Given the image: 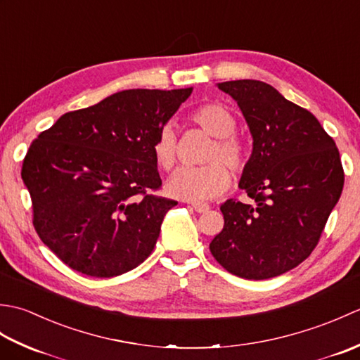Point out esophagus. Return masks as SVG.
<instances>
[{"instance_id": "34e87169", "label": "esophagus", "mask_w": 360, "mask_h": 360, "mask_svg": "<svg viewBox=\"0 0 360 360\" xmlns=\"http://www.w3.org/2000/svg\"><path fill=\"white\" fill-rule=\"evenodd\" d=\"M192 207H193L195 212H198V213H204V212L209 210V204H193Z\"/></svg>"}]
</instances>
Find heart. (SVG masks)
Here are the masks:
<instances>
[{
    "mask_svg": "<svg viewBox=\"0 0 360 360\" xmlns=\"http://www.w3.org/2000/svg\"><path fill=\"white\" fill-rule=\"evenodd\" d=\"M190 120L213 136V143L205 153L207 164L200 167H182L167 181V193L190 202L213 200L231 186V173H241L248 167L250 148L241 136L235 133V114L218 102H207L190 112ZM153 156L159 168L168 172L176 164L178 139L170 127L160 129L155 143Z\"/></svg>",
    "mask_w": 360,
    "mask_h": 360,
    "instance_id": "obj_1",
    "label": "heart"
}]
</instances>
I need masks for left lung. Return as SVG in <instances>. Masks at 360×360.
<instances>
[{
  "label": "left lung",
  "mask_w": 360,
  "mask_h": 360,
  "mask_svg": "<svg viewBox=\"0 0 360 360\" xmlns=\"http://www.w3.org/2000/svg\"><path fill=\"white\" fill-rule=\"evenodd\" d=\"M232 96L254 137L240 188L252 202L221 204L224 227L213 258L233 275L266 280L304 262L342 195L339 150L312 114L259 80L218 83Z\"/></svg>",
  "instance_id": "1"
}]
</instances>
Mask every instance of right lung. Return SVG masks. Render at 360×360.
<instances>
[{"label":"right lung","instance_id":"obj_1","mask_svg":"<svg viewBox=\"0 0 360 360\" xmlns=\"http://www.w3.org/2000/svg\"><path fill=\"white\" fill-rule=\"evenodd\" d=\"M186 89H127L63 114L32 141L21 178L41 241L71 269L110 278L147 259L165 213L178 201L162 186L153 156Z\"/></svg>","mask_w":360,"mask_h":360}]
</instances>
